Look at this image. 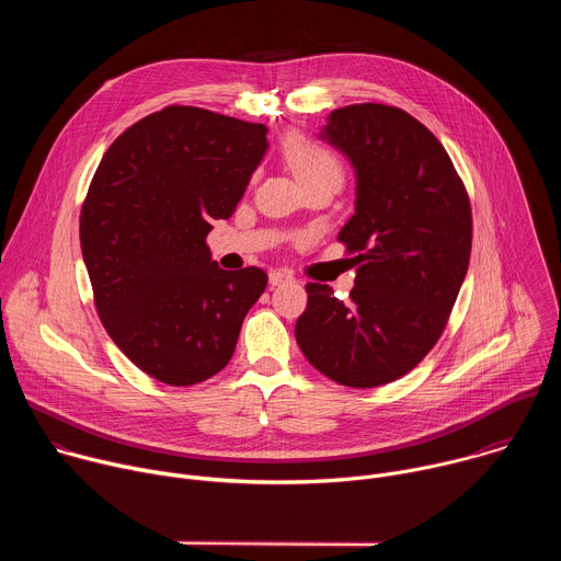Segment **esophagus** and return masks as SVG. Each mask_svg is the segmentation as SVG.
Here are the masks:
<instances>
[{
  "label": "esophagus",
  "instance_id": "esophagus-1",
  "mask_svg": "<svg viewBox=\"0 0 561 561\" xmlns=\"http://www.w3.org/2000/svg\"><path fill=\"white\" fill-rule=\"evenodd\" d=\"M268 282H271V286L288 284V282H293V275H290V273H284V271H271V275H268Z\"/></svg>",
  "mask_w": 561,
  "mask_h": 561
}]
</instances>
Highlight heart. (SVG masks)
<instances>
[{
  "label": "heart",
  "mask_w": 561,
  "mask_h": 561,
  "mask_svg": "<svg viewBox=\"0 0 561 561\" xmlns=\"http://www.w3.org/2000/svg\"><path fill=\"white\" fill-rule=\"evenodd\" d=\"M284 159L293 173L299 178L304 186L324 182V180H340L342 182V162L340 157L329 150L327 146L312 141L304 135H290L284 141Z\"/></svg>",
  "instance_id": "heart-1"
}]
</instances>
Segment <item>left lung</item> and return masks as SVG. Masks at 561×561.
<instances>
[{"mask_svg":"<svg viewBox=\"0 0 561 561\" xmlns=\"http://www.w3.org/2000/svg\"><path fill=\"white\" fill-rule=\"evenodd\" d=\"M322 137L357 173L355 215L337 237L357 277L346 304L306 284L295 337L319 373L375 388L411 373L442 337L468 271L470 199L446 148L402 108H337Z\"/></svg>","mask_w":561,"mask_h":561,"instance_id":"8db88e82","label":"left lung"}]
</instances>
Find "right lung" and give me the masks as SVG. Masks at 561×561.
I'll return each mask as SVG.
<instances>
[{
	"instance_id": "right-lung-1",
	"label": "right lung",
	"mask_w": 561,
	"mask_h": 561,
	"mask_svg": "<svg viewBox=\"0 0 561 561\" xmlns=\"http://www.w3.org/2000/svg\"><path fill=\"white\" fill-rule=\"evenodd\" d=\"M268 128L167 106L104 152L79 215L98 314L146 375L193 386L232 357L266 273L221 271L206 237L228 219L268 148Z\"/></svg>"
}]
</instances>
